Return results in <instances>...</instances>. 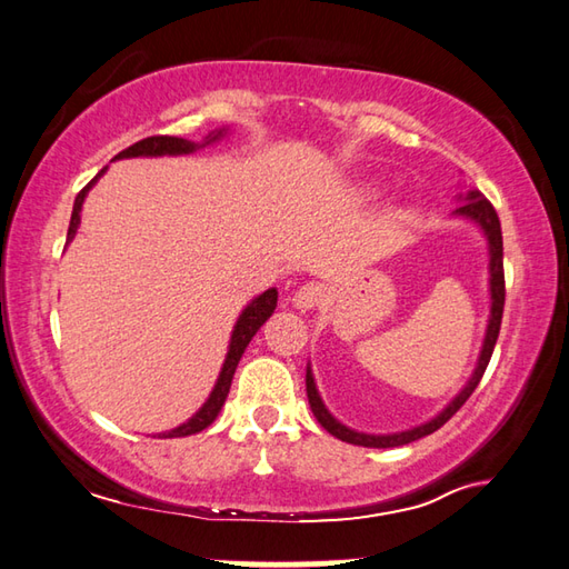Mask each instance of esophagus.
Segmentation results:
<instances>
[{
    "label": "esophagus",
    "instance_id": "1",
    "mask_svg": "<svg viewBox=\"0 0 569 569\" xmlns=\"http://www.w3.org/2000/svg\"><path fill=\"white\" fill-rule=\"evenodd\" d=\"M322 296H325L322 286H318V283H306V286H300L298 291L293 293V306H296L300 312L312 310V308H318V306L322 303Z\"/></svg>",
    "mask_w": 569,
    "mask_h": 569
}]
</instances>
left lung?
<instances>
[{"label":"left lung","mask_w":569,"mask_h":569,"mask_svg":"<svg viewBox=\"0 0 569 569\" xmlns=\"http://www.w3.org/2000/svg\"><path fill=\"white\" fill-rule=\"evenodd\" d=\"M459 200H465L459 208L452 212L457 217H465V220L475 222L481 232H485L487 241H489V293H491V316H489V325H487V335H485V345H481V352L477 359V369L471 373V379L467 381V386L459 391L450 403H447L438 416L432 420L422 422V426H416L410 430H401V432H391V435H369V432H357L352 428L342 426L328 408H325L322 398L318 393L316 379H312V371L308 367L306 371V391H308V401H310V410L312 416L318 418L320 426L328 430L330 435H335L337 440L349 442V445H361V447H401L413 440L426 438V435L435 432L438 428H442L447 420H450L459 408L465 406L467 398L475 393V389L479 386L481 377L489 367V359L493 355V345L499 340V330H501V316H503V300H506V288H503V239H501V222L499 214L493 210V204L481 196L479 190H469L467 196Z\"/></svg>","instance_id":"1"}]
</instances>
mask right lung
<instances>
[{"label": "right lung", "mask_w": 569, "mask_h": 569, "mask_svg": "<svg viewBox=\"0 0 569 569\" xmlns=\"http://www.w3.org/2000/svg\"><path fill=\"white\" fill-rule=\"evenodd\" d=\"M224 134H227V129L212 131V134L204 137L202 143L180 139V137H149V139H141L137 143H131V147L124 149V151H119L114 159H134V156H183V153H192L196 149L208 147V143L222 139ZM102 173H104V168L90 180L88 186H84L78 192L76 204H72V214H70L68 241H72V237H76L78 227H80V210H82L84 196H88V190L94 183H98V178ZM276 300H278V291H276V288H269V291H263L259 298H253L251 303L244 310H241V316H239L234 330H232V340H229V349H227L222 371H220V377H217V383H214L210 398L202 403V408L198 410L196 416L183 422V426H178V428L168 430V432H159V438H186V435H196V432L208 428L210 422L217 418V413H220L222 406H224L229 386H232V377L237 371L239 359H241V355H244V349L251 342V337L257 335L261 325L271 318V312L276 310Z\"/></svg>", "instance_id": "right-lung-1"}]
</instances>
